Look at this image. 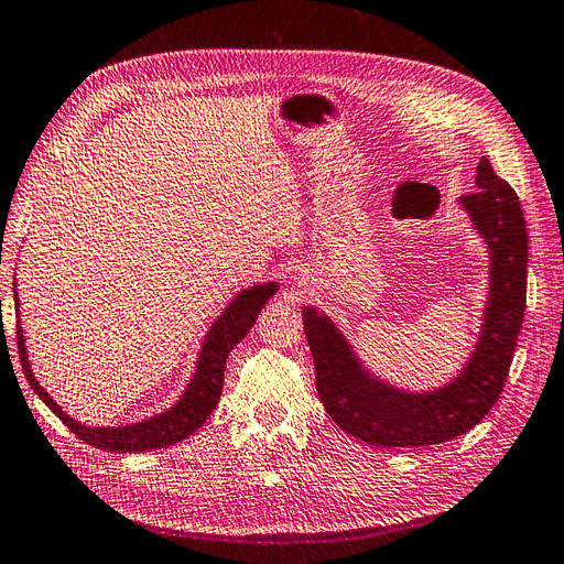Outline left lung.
Segmentation results:
<instances>
[{
    "label": "left lung",
    "mask_w": 564,
    "mask_h": 564,
    "mask_svg": "<svg viewBox=\"0 0 564 564\" xmlns=\"http://www.w3.org/2000/svg\"><path fill=\"white\" fill-rule=\"evenodd\" d=\"M477 191L460 196L491 254L489 300L477 345L458 378L432 392H404L378 380L354 354L330 316L302 307L316 366V392L333 421L373 446H430L473 430L498 401L527 307V227L518 193L487 158Z\"/></svg>",
    "instance_id": "obj_1"
}]
</instances>
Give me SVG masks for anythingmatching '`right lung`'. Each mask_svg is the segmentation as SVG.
Listing matches in <instances>:
<instances>
[{
	"label": "right lung",
	"mask_w": 564,
	"mask_h": 564,
	"mask_svg": "<svg viewBox=\"0 0 564 564\" xmlns=\"http://www.w3.org/2000/svg\"><path fill=\"white\" fill-rule=\"evenodd\" d=\"M276 291H279L276 283L250 285L248 291L238 293L229 302V307L221 312V316L213 324L210 333L205 335L196 373H193L180 401H176L172 409L155 413L153 417H149V421L120 425V427H87L83 423H77L68 413H63L56 401L42 390V384L35 380V376H32L28 351H25V337L19 321V324H15V343H19L23 373L30 382V388L35 390L44 404L61 417L63 425H68L70 432H75L77 437L89 446L104 448V452H116V454H139V452H153V448L172 446L176 442L186 440L188 434L196 432L207 417H210L221 397L224 368H227L229 351L248 335V330L254 326V321L260 316L267 300L271 295H276ZM13 300L19 304L15 283H13Z\"/></svg>",
	"instance_id": "add662e5"
}]
</instances>
